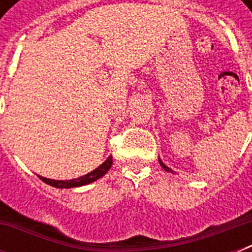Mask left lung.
<instances>
[{
	"mask_svg": "<svg viewBox=\"0 0 252 252\" xmlns=\"http://www.w3.org/2000/svg\"><path fill=\"white\" fill-rule=\"evenodd\" d=\"M158 162H159V165H161V167L163 168V170H165V171H167V172H172V170L170 167H167V166L165 165V163H163V162H162V159L161 158H158Z\"/></svg>",
	"mask_w": 252,
	"mask_h": 252,
	"instance_id": "1",
	"label": "left lung"
}]
</instances>
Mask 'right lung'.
Segmentation results:
<instances>
[{
    "label": "right lung",
    "mask_w": 252,
    "mask_h": 252,
    "mask_svg": "<svg viewBox=\"0 0 252 252\" xmlns=\"http://www.w3.org/2000/svg\"><path fill=\"white\" fill-rule=\"evenodd\" d=\"M112 166V156L107 158L106 161L103 162L102 165L98 166V167L93 170V171L87 172L85 175L80 176V178H76V179H69V180H55V179H48V178H44V176L37 175L40 178L44 183L52 186V187L56 188H74V187H81V186H86V184H90L95 180L100 179L104 174H106L108 170Z\"/></svg>",
    "instance_id": "obj_1"
}]
</instances>
